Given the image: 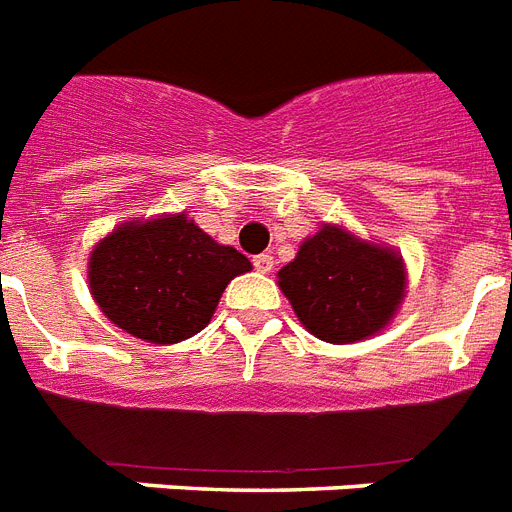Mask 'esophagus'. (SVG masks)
I'll return each instance as SVG.
<instances>
[{"label":"esophagus","instance_id":"1","mask_svg":"<svg viewBox=\"0 0 512 512\" xmlns=\"http://www.w3.org/2000/svg\"><path fill=\"white\" fill-rule=\"evenodd\" d=\"M252 265H255V271L271 273L273 271V257L271 255H257L255 260H252Z\"/></svg>","mask_w":512,"mask_h":512}]
</instances>
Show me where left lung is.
<instances>
[{
	"mask_svg": "<svg viewBox=\"0 0 512 512\" xmlns=\"http://www.w3.org/2000/svg\"><path fill=\"white\" fill-rule=\"evenodd\" d=\"M404 265L396 252L324 225L279 271L303 327L327 342H356L380 332L404 297Z\"/></svg>",
	"mask_w": 512,
	"mask_h": 512,
	"instance_id": "8db88e82",
	"label": "left lung"
}]
</instances>
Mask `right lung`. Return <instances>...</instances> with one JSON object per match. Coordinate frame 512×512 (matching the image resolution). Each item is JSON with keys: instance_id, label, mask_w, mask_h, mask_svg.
Wrapping results in <instances>:
<instances>
[{"instance_id": "obj_1", "label": "right lung", "mask_w": 512, "mask_h": 512, "mask_svg": "<svg viewBox=\"0 0 512 512\" xmlns=\"http://www.w3.org/2000/svg\"><path fill=\"white\" fill-rule=\"evenodd\" d=\"M247 271L252 263L241 252L175 215L127 223L100 241L90 287L116 327L170 345L207 327L228 281Z\"/></svg>"}]
</instances>
